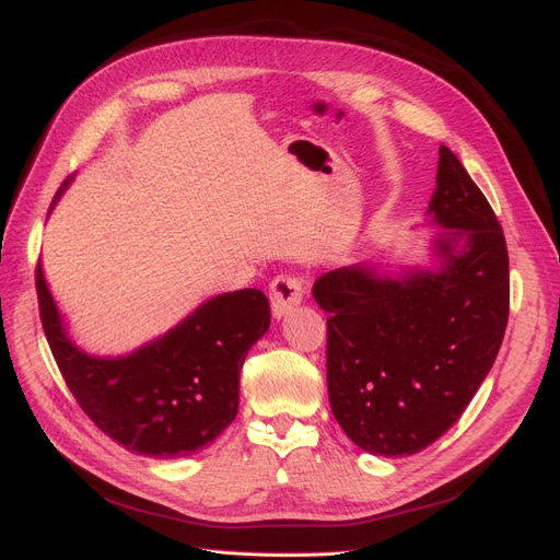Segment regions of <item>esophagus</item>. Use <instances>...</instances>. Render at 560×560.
<instances>
[{"instance_id": "34e87169", "label": "esophagus", "mask_w": 560, "mask_h": 560, "mask_svg": "<svg viewBox=\"0 0 560 560\" xmlns=\"http://www.w3.org/2000/svg\"><path fill=\"white\" fill-rule=\"evenodd\" d=\"M302 295H304V288H302L300 279L288 277V275L277 277L272 281V285H269V302H272L275 318L279 320L281 316L291 314L302 302Z\"/></svg>"}]
</instances>
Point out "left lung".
<instances>
[{"label": "left lung", "mask_w": 560, "mask_h": 560, "mask_svg": "<svg viewBox=\"0 0 560 560\" xmlns=\"http://www.w3.org/2000/svg\"><path fill=\"white\" fill-rule=\"evenodd\" d=\"M428 205L430 262L339 267L314 283L328 316V395L337 423L372 456L440 440L470 405L510 316V258L483 192L440 147Z\"/></svg>", "instance_id": "8db88e82"}]
</instances>
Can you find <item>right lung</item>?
Instances as JSON below:
<instances>
[{
    "mask_svg": "<svg viewBox=\"0 0 560 560\" xmlns=\"http://www.w3.org/2000/svg\"><path fill=\"white\" fill-rule=\"evenodd\" d=\"M69 184L71 176L52 207ZM37 293L52 358L81 409L114 442L153 458L195 454L234 421L244 358L272 318L267 298L244 288L209 298L130 353L95 355L71 339L42 262Z\"/></svg>",
    "mask_w": 560,
    "mask_h": 560,
    "instance_id": "1",
    "label": "right lung"
}]
</instances>
